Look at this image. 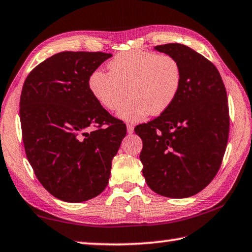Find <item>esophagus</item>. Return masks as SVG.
<instances>
[{"instance_id": "esophagus-1", "label": "esophagus", "mask_w": 252, "mask_h": 252, "mask_svg": "<svg viewBox=\"0 0 252 252\" xmlns=\"http://www.w3.org/2000/svg\"><path fill=\"white\" fill-rule=\"evenodd\" d=\"M126 131H127V133H133V131H134V127H133V126L132 125H126Z\"/></svg>"}]
</instances>
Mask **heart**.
<instances>
[{"label":"heart","mask_w":252,"mask_h":252,"mask_svg":"<svg viewBox=\"0 0 252 252\" xmlns=\"http://www.w3.org/2000/svg\"><path fill=\"white\" fill-rule=\"evenodd\" d=\"M110 72L96 69L89 76L93 97L109 111L117 110L119 119L139 122L149 114L163 113L173 104L182 82V70L172 55L133 50L118 54L109 63Z\"/></svg>","instance_id":"obj_1"}]
</instances>
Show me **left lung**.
Masks as SVG:
<instances>
[{"instance_id": "1", "label": "left lung", "mask_w": 252, "mask_h": 252, "mask_svg": "<svg viewBox=\"0 0 252 252\" xmlns=\"http://www.w3.org/2000/svg\"><path fill=\"white\" fill-rule=\"evenodd\" d=\"M155 50L178 60L182 82L165 112L135 126L143 142L142 173L158 194L188 198L220 169L229 136L227 92L217 67L189 46L169 43Z\"/></svg>"}]
</instances>
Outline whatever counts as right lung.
<instances>
[{
  "label": "right lung",
  "mask_w": 252,
  "mask_h": 252,
  "mask_svg": "<svg viewBox=\"0 0 252 252\" xmlns=\"http://www.w3.org/2000/svg\"><path fill=\"white\" fill-rule=\"evenodd\" d=\"M111 57L61 52L34 67L24 81L20 119L25 153L37 180L62 201L83 202L105 189L126 134L125 123L89 90V76Z\"/></svg>",
  "instance_id": "add662e5"
}]
</instances>
